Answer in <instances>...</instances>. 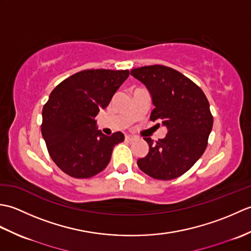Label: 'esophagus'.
<instances>
[{
	"label": "esophagus",
	"instance_id": "1",
	"mask_svg": "<svg viewBox=\"0 0 251 251\" xmlns=\"http://www.w3.org/2000/svg\"><path fill=\"white\" fill-rule=\"evenodd\" d=\"M125 138H126V140H128V141L136 140V137L135 136H131V135H126Z\"/></svg>",
	"mask_w": 251,
	"mask_h": 251
}]
</instances>
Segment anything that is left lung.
Listing matches in <instances>:
<instances>
[{
	"label": "left lung",
	"mask_w": 251,
	"mask_h": 251,
	"mask_svg": "<svg viewBox=\"0 0 251 251\" xmlns=\"http://www.w3.org/2000/svg\"><path fill=\"white\" fill-rule=\"evenodd\" d=\"M130 74L151 95L150 120L159 121L168 132L155 143L145 138L149 152L137 161L143 173L157 180H172L188 172L205 152L214 124L202 90L182 73L165 66L132 69Z\"/></svg>",
	"instance_id": "obj_1"
}]
</instances>
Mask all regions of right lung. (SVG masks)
Wrapping results in <instances>:
<instances>
[{
	"mask_svg": "<svg viewBox=\"0 0 251 251\" xmlns=\"http://www.w3.org/2000/svg\"><path fill=\"white\" fill-rule=\"evenodd\" d=\"M128 70H85L55 87L42 111V136L52 161L73 178H90L108 166L114 147L124 141L121 131L105 136L97 116L109 105Z\"/></svg>",
	"mask_w": 251,
	"mask_h": 251,
	"instance_id": "obj_1",
	"label": "right lung"
}]
</instances>
